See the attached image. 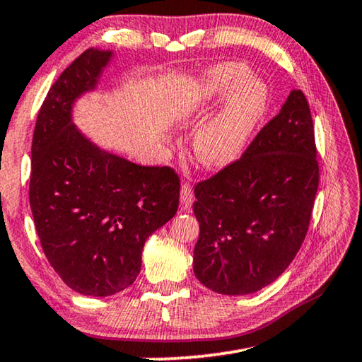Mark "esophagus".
Returning a JSON list of instances; mask_svg holds the SVG:
<instances>
[{
	"instance_id": "esophagus-1",
	"label": "esophagus",
	"mask_w": 362,
	"mask_h": 362,
	"mask_svg": "<svg viewBox=\"0 0 362 362\" xmlns=\"http://www.w3.org/2000/svg\"><path fill=\"white\" fill-rule=\"evenodd\" d=\"M193 203V190H192V185L190 183H182L180 187V206L183 211H188L190 209V206Z\"/></svg>"
}]
</instances>
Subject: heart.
<instances>
[{"instance_id":"b5f03b06","label":"heart","mask_w":362,"mask_h":362,"mask_svg":"<svg viewBox=\"0 0 362 362\" xmlns=\"http://www.w3.org/2000/svg\"><path fill=\"white\" fill-rule=\"evenodd\" d=\"M222 105L193 135V154L199 164L222 169L235 163L248 146L267 109L266 85L251 78L250 69L238 62L212 66L190 85L177 107L185 122H198L212 107Z\"/></svg>"}]
</instances>
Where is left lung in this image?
Listing matches in <instances>:
<instances>
[{"label": "left lung", "mask_w": 362, "mask_h": 362, "mask_svg": "<svg viewBox=\"0 0 362 362\" xmlns=\"http://www.w3.org/2000/svg\"><path fill=\"white\" fill-rule=\"evenodd\" d=\"M314 125L305 93L291 90L243 156L194 187L199 237L193 271L221 295H248L293 261L319 187Z\"/></svg>", "instance_id": "left-lung-1"}]
</instances>
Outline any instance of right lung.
Here are the masks:
<instances>
[{
	"label": "right lung",
	"mask_w": 362,
	"mask_h": 362,
	"mask_svg": "<svg viewBox=\"0 0 362 362\" xmlns=\"http://www.w3.org/2000/svg\"><path fill=\"white\" fill-rule=\"evenodd\" d=\"M112 51L90 48L69 66L40 107L28 198L48 262L80 295L111 296L135 282L146 238L175 216L180 180L101 150L72 120Z\"/></svg>",
	"instance_id": "1"
}]
</instances>
